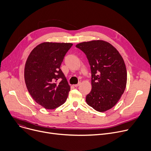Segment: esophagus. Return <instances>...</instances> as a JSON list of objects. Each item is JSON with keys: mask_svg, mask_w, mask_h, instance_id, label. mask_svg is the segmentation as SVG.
<instances>
[{"mask_svg": "<svg viewBox=\"0 0 151 151\" xmlns=\"http://www.w3.org/2000/svg\"><path fill=\"white\" fill-rule=\"evenodd\" d=\"M80 84H81V83H80V82H79V83H78L77 84H75V85L74 86H75V87H78V86H79Z\"/></svg>", "mask_w": 151, "mask_h": 151, "instance_id": "34e87169", "label": "esophagus"}]
</instances>
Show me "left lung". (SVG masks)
<instances>
[{"label":"left lung","instance_id":"obj_1","mask_svg":"<svg viewBox=\"0 0 151 151\" xmlns=\"http://www.w3.org/2000/svg\"><path fill=\"white\" fill-rule=\"evenodd\" d=\"M88 61L92 74V90L86 96L88 106L98 112L113 107L123 94L127 83L124 60L110 44L101 40L76 45Z\"/></svg>","mask_w":151,"mask_h":151}]
</instances>
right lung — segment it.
I'll list each match as a JSON object with an SVG mask.
<instances>
[{
  "mask_svg": "<svg viewBox=\"0 0 151 151\" xmlns=\"http://www.w3.org/2000/svg\"><path fill=\"white\" fill-rule=\"evenodd\" d=\"M70 43L44 42L30 53L25 63L24 78L28 91L35 101L47 109L64 104L70 87L60 66Z\"/></svg>",
  "mask_w": 151,
  "mask_h": 151,
  "instance_id": "right-lung-1",
  "label": "right lung"
}]
</instances>
